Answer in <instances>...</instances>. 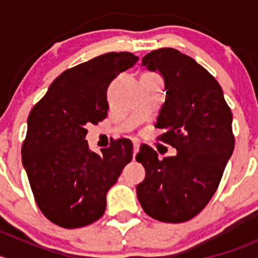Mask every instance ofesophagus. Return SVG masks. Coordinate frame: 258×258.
Here are the masks:
<instances>
[{
	"instance_id": "1",
	"label": "esophagus",
	"mask_w": 258,
	"mask_h": 258,
	"mask_svg": "<svg viewBox=\"0 0 258 258\" xmlns=\"http://www.w3.org/2000/svg\"><path fill=\"white\" fill-rule=\"evenodd\" d=\"M139 150H140V142L134 141V160H135V156H136V153L139 152Z\"/></svg>"
}]
</instances>
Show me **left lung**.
I'll use <instances>...</instances> for the list:
<instances>
[{
    "label": "left lung",
    "instance_id": "8db88e82",
    "mask_svg": "<svg viewBox=\"0 0 258 258\" xmlns=\"http://www.w3.org/2000/svg\"><path fill=\"white\" fill-rule=\"evenodd\" d=\"M142 64L165 80L166 101L156 123L163 134L157 140L175 147L177 155L158 160L155 150L141 146L136 160L146 176L137 184V197L155 220L186 222L218 188L235 147L232 112L215 77L177 49H155Z\"/></svg>",
    "mask_w": 258,
    "mask_h": 258
}]
</instances>
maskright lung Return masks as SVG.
<instances>
[{
  "mask_svg": "<svg viewBox=\"0 0 258 258\" xmlns=\"http://www.w3.org/2000/svg\"><path fill=\"white\" fill-rule=\"evenodd\" d=\"M139 57L108 52L62 72L28 114L22 163L38 209L63 228L83 227L105 213L106 195L132 160L130 140L93 152L90 123L108 111L107 88Z\"/></svg>",
  "mask_w": 258,
  "mask_h": 258,
  "instance_id": "right-lung-1",
  "label": "right lung"
}]
</instances>
